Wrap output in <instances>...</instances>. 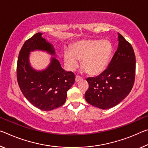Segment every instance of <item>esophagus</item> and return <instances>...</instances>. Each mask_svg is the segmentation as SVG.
Instances as JSON below:
<instances>
[{
    "instance_id": "34e87169",
    "label": "esophagus",
    "mask_w": 148,
    "mask_h": 148,
    "mask_svg": "<svg viewBox=\"0 0 148 148\" xmlns=\"http://www.w3.org/2000/svg\"><path fill=\"white\" fill-rule=\"evenodd\" d=\"M76 79V82H78L82 80V77L79 76H76V79Z\"/></svg>"
}]
</instances>
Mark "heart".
I'll return each mask as SVG.
<instances>
[{
	"mask_svg": "<svg viewBox=\"0 0 148 148\" xmlns=\"http://www.w3.org/2000/svg\"><path fill=\"white\" fill-rule=\"evenodd\" d=\"M111 51V44L107 39L83 40L75 43L71 50L64 51V61L70 70H74L78 65V59H82L84 70L97 75L105 70Z\"/></svg>",
	"mask_w": 148,
	"mask_h": 148,
	"instance_id": "obj_1",
	"label": "heart"
}]
</instances>
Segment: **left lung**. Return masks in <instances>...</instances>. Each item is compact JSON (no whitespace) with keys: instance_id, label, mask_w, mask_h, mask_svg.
<instances>
[{"instance_id":"left-lung-1","label":"left lung","mask_w":148,"mask_h":148,"mask_svg":"<svg viewBox=\"0 0 148 148\" xmlns=\"http://www.w3.org/2000/svg\"><path fill=\"white\" fill-rule=\"evenodd\" d=\"M119 45L108 67L96 77L86 79L89 88L86 101L102 109L118 105L127 96L134 84L136 57L130 43L119 34Z\"/></svg>"}]
</instances>
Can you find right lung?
<instances>
[{"label": "right lung", "mask_w": 148, "mask_h": 148, "mask_svg": "<svg viewBox=\"0 0 148 148\" xmlns=\"http://www.w3.org/2000/svg\"><path fill=\"white\" fill-rule=\"evenodd\" d=\"M41 36V33H37L23 45L18 58L17 80L25 97L35 107L47 111L64 103L67 91L74 84L75 75L63 70L55 57L51 58L49 66L41 71L30 66L31 51H44L56 55L53 46Z\"/></svg>", "instance_id": "obj_1"}]
</instances>
